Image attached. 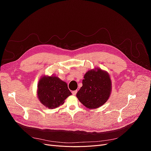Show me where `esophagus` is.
I'll return each instance as SVG.
<instances>
[{
	"instance_id": "34e87169",
	"label": "esophagus",
	"mask_w": 151,
	"mask_h": 151,
	"mask_svg": "<svg viewBox=\"0 0 151 151\" xmlns=\"http://www.w3.org/2000/svg\"><path fill=\"white\" fill-rule=\"evenodd\" d=\"M77 90H76V91H73L72 92V94H73V95H76V94H77Z\"/></svg>"
}]
</instances>
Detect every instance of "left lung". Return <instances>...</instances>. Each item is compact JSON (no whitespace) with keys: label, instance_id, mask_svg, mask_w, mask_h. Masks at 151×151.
<instances>
[{"label":"left lung","instance_id":"left-lung-1","mask_svg":"<svg viewBox=\"0 0 151 151\" xmlns=\"http://www.w3.org/2000/svg\"><path fill=\"white\" fill-rule=\"evenodd\" d=\"M111 91V81L108 73L98 68L87 72L83 86L76 96L89 109L100 107L107 101Z\"/></svg>","mask_w":151,"mask_h":151}]
</instances>
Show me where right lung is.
Here are the masks:
<instances>
[{
	"label": "right lung",
	"instance_id": "add662e5",
	"mask_svg": "<svg viewBox=\"0 0 151 151\" xmlns=\"http://www.w3.org/2000/svg\"><path fill=\"white\" fill-rule=\"evenodd\" d=\"M71 94L67 83L58 77L43 76L39 81L38 98L41 103L49 109L60 106Z\"/></svg>",
	"mask_w": 151,
	"mask_h": 151
}]
</instances>
